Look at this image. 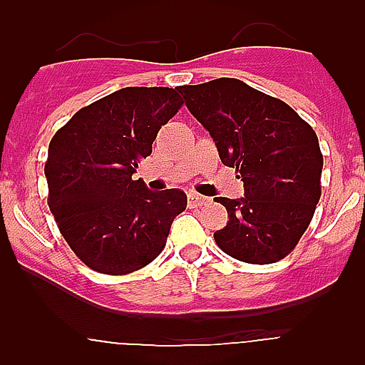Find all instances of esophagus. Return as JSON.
<instances>
[{
    "instance_id": "esophagus-1",
    "label": "esophagus",
    "mask_w": 365,
    "mask_h": 365,
    "mask_svg": "<svg viewBox=\"0 0 365 365\" xmlns=\"http://www.w3.org/2000/svg\"><path fill=\"white\" fill-rule=\"evenodd\" d=\"M208 202H210V199L205 197V195H199V193H195V192L188 193V205L192 206V208H197V206L208 205Z\"/></svg>"
}]
</instances>
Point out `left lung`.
Masks as SVG:
<instances>
[{
    "label": "left lung",
    "mask_w": 365,
    "mask_h": 365,
    "mask_svg": "<svg viewBox=\"0 0 365 365\" xmlns=\"http://www.w3.org/2000/svg\"><path fill=\"white\" fill-rule=\"evenodd\" d=\"M185 104L235 168L245 197H217L227 227L214 234L228 256L254 265L283 259L298 245L320 201L322 157L314 130L282 100L237 78L180 86Z\"/></svg>",
    "instance_id": "1"
}]
</instances>
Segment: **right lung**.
<instances>
[{
	"label": "right lung",
	"instance_id": "obj_1",
	"mask_svg": "<svg viewBox=\"0 0 365 365\" xmlns=\"http://www.w3.org/2000/svg\"><path fill=\"white\" fill-rule=\"evenodd\" d=\"M182 100L170 87H124L73 115L49 144V208L73 252L102 274H130L163 252L186 208L179 188L133 180Z\"/></svg>",
	"mask_w": 365,
	"mask_h": 365
}]
</instances>
